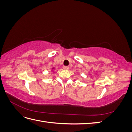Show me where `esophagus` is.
<instances>
[{
    "instance_id": "34e87169",
    "label": "esophagus",
    "mask_w": 132,
    "mask_h": 132,
    "mask_svg": "<svg viewBox=\"0 0 132 132\" xmlns=\"http://www.w3.org/2000/svg\"><path fill=\"white\" fill-rule=\"evenodd\" d=\"M69 67L68 66H64V69H65V70H68L69 69Z\"/></svg>"
}]
</instances>
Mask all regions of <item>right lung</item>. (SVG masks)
I'll use <instances>...</instances> for the list:
<instances>
[{
    "mask_svg": "<svg viewBox=\"0 0 132 132\" xmlns=\"http://www.w3.org/2000/svg\"><path fill=\"white\" fill-rule=\"evenodd\" d=\"M55 69V68H52V71H54V70Z\"/></svg>",
    "mask_w": 132,
    "mask_h": 132,
    "instance_id": "right-lung-1",
    "label": "right lung"
}]
</instances>
